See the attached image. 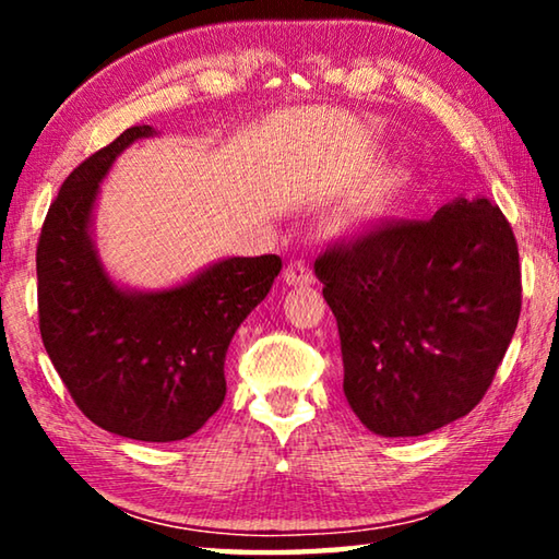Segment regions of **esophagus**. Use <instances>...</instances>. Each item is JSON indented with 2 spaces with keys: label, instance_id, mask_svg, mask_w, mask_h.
Returning <instances> with one entry per match:
<instances>
[{
  "label": "esophagus",
  "instance_id": "1",
  "mask_svg": "<svg viewBox=\"0 0 559 559\" xmlns=\"http://www.w3.org/2000/svg\"><path fill=\"white\" fill-rule=\"evenodd\" d=\"M283 281L288 283V286H308V283H313V269L308 266L306 261H290L286 271H283Z\"/></svg>",
  "mask_w": 559,
  "mask_h": 559
}]
</instances>
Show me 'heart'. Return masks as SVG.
<instances>
[{
    "mask_svg": "<svg viewBox=\"0 0 559 559\" xmlns=\"http://www.w3.org/2000/svg\"><path fill=\"white\" fill-rule=\"evenodd\" d=\"M406 189V177L402 175H392L386 177L384 182L377 185L370 194H367V200L359 206V216H365V219H377V216H384L386 212H392L396 202L402 200Z\"/></svg>",
    "mask_w": 559,
    "mask_h": 559,
    "instance_id": "heart-1",
    "label": "heart"
}]
</instances>
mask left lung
I'll use <instances>...</instances> for the list:
<instances>
[{"label": "left lung", "instance_id": "8db88e82", "mask_svg": "<svg viewBox=\"0 0 559 559\" xmlns=\"http://www.w3.org/2000/svg\"><path fill=\"white\" fill-rule=\"evenodd\" d=\"M316 276L337 320L343 390L380 437H421L466 416L518 328V243L488 200L392 219L330 243Z\"/></svg>", "mask_w": 559, "mask_h": 559}]
</instances>
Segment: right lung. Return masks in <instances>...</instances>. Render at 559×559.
Segmentation results:
<instances>
[{
    "instance_id": "right-lung-1",
    "label": "right lung",
    "mask_w": 559,
    "mask_h": 559,
    "mask_svg": "<svg viewBox=\"0 0 559 559\" xmlns=\"http://www.w3.org/2000/svg\"><path fill=\"white\" fill-rule=\"evenodd\" d=\"M153 132L128 128L66 177L36 246L39 330L93 424L135 441H179L222 406L226 349L283 263L276 253L224 259L157 293L122 290L108 278L91 239L98 182L122 150Z\"/></svg>"
}]
</instances>
